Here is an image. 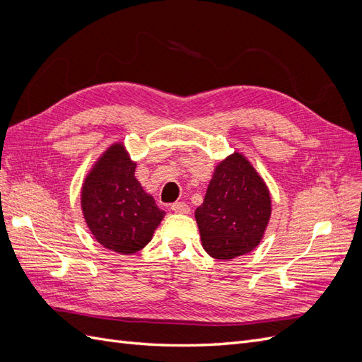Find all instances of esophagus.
<instances>
[{
    "instance_id": "34e87169",
    "label": "esophagus",
    "mask_w": 362,
    "mask_h": 362,
    "mask_svg": "<svg viewBox=\"0 0 362 362\" xmlns=\"http://www.w3.org/2000/svg\"><path fill=\"white\" fill-rule=\"evenodd\" d=\"M170 210L175 213H180V214H189L190 206L185 202H175L170 205Z\"/></svg>"
}]
</instances>
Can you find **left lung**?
<instances>
[{"mask_svg":"<svg viewBox=\"0 0 362 362\" xmlns=\"http://www.w3.org/2000/svg\"><path fill=\"white\" fill-rule=\"evenodd\" d=\"M270 213L267 185L252 164L234 152L218 163L194 217L206 254L233 259L258 246Z\"/></svg>","mask_w":362,"mask_h":362,"instance_id":"1","label":"left lung"}]
</instances>
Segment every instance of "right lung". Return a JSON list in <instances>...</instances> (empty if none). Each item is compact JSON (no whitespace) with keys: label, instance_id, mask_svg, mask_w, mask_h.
<instances>
[{"label":"right lung","instance_id":"right-lung-1","mask_svg":"<svg viewBox=\"0 0 362 362\" xmlns=\"http://www.w3.org/2000/svg\"><path fill=\"white\" fill-rule=\"evenodd\" d=\"M122 144H115L87 175L81 189V208L90 233L104 247L131 255L145 247L164 211L134 177Z\"/></svg>","mask_w":362,"mask_h":362}]
</instances>
